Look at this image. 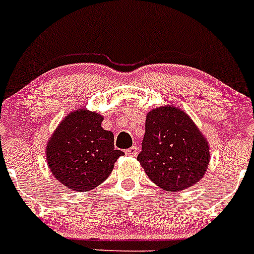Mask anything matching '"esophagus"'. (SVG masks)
Listing matches in <instances>:
<instances>
[{
  "label": "esophagus",
  "instance_id": "34e87169",
  "mask_svg": "<svg viewBox=\"0 0 254 254\" xmlns=\"http://www.w3.org/2000/svg\"><path fill=\"white\" fill-rule=\"evenodd\" d=\"M125 154L127 155V156H136V155H137V147H136V146L129 147V149L126 150Z\"/></svg>",
  "mask_w": 254,
  "mask_h": 254
}]
</instances>
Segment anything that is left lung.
Wrapping results in <instances>:
<instances>
[{
  "label": "left lung",
  "mask_w": 254,
  "mask_h": 254,
  "mask_svg": "<svg viewBox=\"0 0 254 254\" xmlns=\"http://www.w3.org/2000/svg\"><path fill=\"white\" fill-rule=\"evenodd\" d=\"M137 160L155 185L168 192L194 186L210 163L208 143L187 113L159 107L146 114Z\"/></svg>",
  "instance_id": "left-lung-1"
}]
</instances>
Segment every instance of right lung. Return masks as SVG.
I'll return each mask as SVG.
<instances>
[{
    "instance_id": "right-lung-1",
    "label": "right lung",
    "mask_w": 254,
    "mask_h": 254,
    "mask_svg": "<svg viewBox=\"0 0 254 254\" xmlns=\"http://www.w3.org/2000/svg\"><path fill=\"white\" fill-rule=\"evenodd\" d=\"M103 116L76 109L64 117L47 143L46 158L57 181L87 192L109 177L123 151L114 149L113 132L102 127Z\"/></svg>"
}]
</instances>
